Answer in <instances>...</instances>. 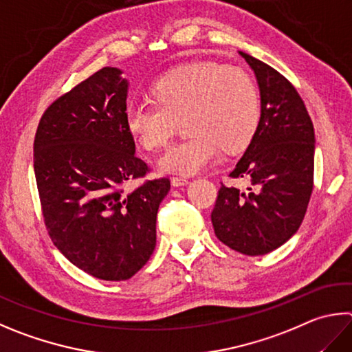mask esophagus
Masks as SVG:
<instances>
[{"label":"esophagus","instance_id":"obj_1","mask_svg":"<svg viewBox=\"0 0 352 352\" xmlns=\"http://www.w3.org/2000/svg\"><path fill=\"white\" fill-rule=\"evenodd\" d=\"M170 182H172V186L178 188V186H184V184H188L189 178H186V177H172Z\"/></svg>","mask_w":352,"mask_h":352}]
</instances>
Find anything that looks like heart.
Returning a JSON list of instances; mask_svg holds the SVG:
<instances>
[{
    "instance_id": "b5f03b06",
    "label": "heart",
    "mask_w": 352,
    "mask_h": 352,
    "mask_svg": "<svg viewBox=\"0 0 352 352\" xmlns=\"http://www.w3.org/2000/svg\"><path fill=\"white\" fill-rule=\"evenodd\" d=\"M155 101L132 103L126 127L149 151L168 143L177 120L184 118L189 135L160 157L164 172L195 174L210 164L220 149L245 148L257 131L260 94L246 70L219 63H194L170 70L152 87Z\"/></svg>"
}]
</instances>
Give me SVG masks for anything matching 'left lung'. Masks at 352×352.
Segmentation results:
<instances>
[{
  "label": "left lung",
  "mask_w": 352,
  "mask_h": 352,
  "mask_svg": "<svg viewBox=\"0 0 352 352\" xmlns=\"http://www.w3.org/2000/svg\"><path fill=\"white\" fill-rule=\"evenodd\" d=\"M260 89V121L229 174L246 190L221 184L210 214L221 243L245 255H265L298 231L314 186V126L303 100L276 69L245 52Z\"/></svg>",
  "instance_id": "left-lung-1"
}]
</instances>
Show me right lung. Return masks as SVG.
Returning <instances> with one entry per match:
<instances>
[{"mask_svg":"<svg viewBox=\"0 0 352 352\" xmlns=\"http://www.w3.org/2000/svg\"><path fill=\"white\" fill-rule=\"evenodd\" d=\"M103 67L43 113L34 170L47 232L60 252L101 280H127L148 263L157 212L169 178L126 184L148 174L126 127L129 82Z\"/></svg>","mask_w":352,"mask_h":352,"instance_id":"add662e5","label":"right lung"}]
</instances>
